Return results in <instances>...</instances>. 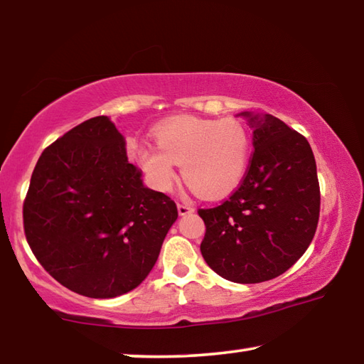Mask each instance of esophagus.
<instances>
[{"instance_id": "1", "label": "esophagus", "mask_w": 364, "mask_h": 364, "mask_svg": "<svg viewBox=\"0 0 364 364\" xmlns=\"http://www.w3.org/2000/svg\"><path fill=\"white\" fill-rule=\"evenodd\" d=\"M194 212V208L191 207V205H188V204H178V213L181 215V217H184V215H188V213H193Z\"/></svg>"}]
</instances>
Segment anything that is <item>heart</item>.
I'll list each match as a JSON object with an SVG mask.
<instances>
[{"label":"heart","instance_id":"1","mask_svg":"<svg viewBox=\"0 0 364 364\" xmlns=\"http://www.w3.org/2000/svg\"><path fill=\"white\" fill-rule=\"evenodd\" d=\"M157 146L141 144L138 164L154 189L168 193L181 176L197 196L220 199L242 183L249 168L250 138L236 119L175 117L154 128Z\"/></svg>","mask_w":364,"mask_h":364}]
</instances>
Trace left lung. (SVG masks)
<instances>
[{
    "label": "left lung",
    "instance_id": "obj_1",
    "mask_svg": "<svg viewBox=\"0 0 364 364\" xmlns=\"http://www.w3.org/2000/svg\"><path fill=\"white\" fill-rule=\"evenodd\" d=\"M254 156L239 189L200 208V252L215 273L239 284L278 278L305 254L319 218V184L308 141L271 114L241 112Z\"/></svg>",
    "mask_w": 364,
    "mask_h": 364
}]
</instances>
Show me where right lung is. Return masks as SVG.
<instances>
[{"label": "right lung", "mask_w": 364, "mask_h": 364, "mask_svg": "<svg viewBox=\"0 0 364 364\" xmlns=\"http://www.w3.org/2000/svg\"><path fill=\"white\" fill-rule=\"evenodd\" d=\"M125 144L106 115L80 123L43 151L23 202L36 260L85 297L138 287L178 218L168 196L144 186Z\"/></svg>", "instance_id": "obj_1"}]
</instances>
